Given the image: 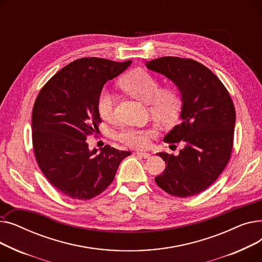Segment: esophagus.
Instances as JSON below:
<instances>
[{"label": "esophagus", "instance_id": "34e87169", "mask_svg": "<svg viewBox=\"0 0 262 262\" xmlns=\"http://www.w3.org/2000/svg\"><path fill=\"white\" fill-rule=\"evenodd\" d=\"M136 154L138 155V156H140V157H142V158H145V159L150 157V154L149 153H145V152H136Z\"/></svg>", "mask_w": 262, "mask_h": 262}]
</instances>
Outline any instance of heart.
<instances>
[{
    "label": "heart",
    "instance_id": "b5f03b06",
    "mask_svg": "<svg viewBox=\"0 0 262 262\" xmlns=\"http://www.w3.org/2000/svg\"><path fill=\"white\" fill-rule=\"evenodd\" d=\"M121 88L133 98L147 103L152 117L162 124H171L180 116L182 94L174 85L160 87L157 77L144 69H135L120 80ZM115 94L103 88L98 96L96 108L100 117L107 122L115 120ZM157 135L154 127H125L117 134V139L133 148H145Z\"/></svg>",
    "mask_w": 262,
    "mask_h": 262
}]
</instances>
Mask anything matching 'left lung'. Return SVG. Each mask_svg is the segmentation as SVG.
<instances>
[{"mask_svg":"<svg viewBox=\"0 0 262 262\" xmlns=\"http://www.w3.org/2000/svg\"><path fill=\"white\" fill-rule=\"evenodd\" d=\"M149 70L170 78L183 98L181 123L164 137V142H185L180 154L158 153L166 170L155 177L167 193L187 198L210 187L229 161L236 110L219 77L191 58L166 56L146 62Z\"/></svg>","mask_w":262,"mask_h":262,"instance_id":"obj_1","label":"left lung"}]
</instances>
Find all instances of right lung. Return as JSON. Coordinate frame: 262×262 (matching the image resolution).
<instances>
[{
	"instance_id": "right-lung-1",
	"label": "right lung",
	"mask_w": 262,
	"mask_h": 262,
	"mask_svg": "<svg viewBox=\"0 0 262 262\" xmlns=\"http://www.w3.org/2000/svg\"><path fill=\"white\" fill-rule=\"evenodd\" d=\"M130 63L76 59L52 76L37 96L32 114L35 157L49 183L68 198L86 201L101 194L130 155L108 144L96 154L87 143L102 122L96 108L100 91Z\"/></svg>"
}]
</instances>
